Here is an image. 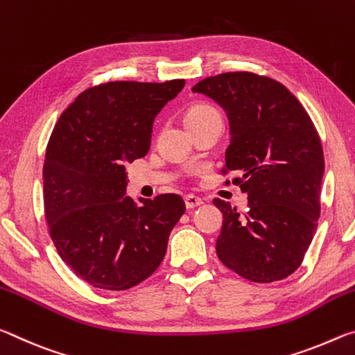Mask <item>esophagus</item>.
<instances>
[{
  "mask_svg": "<svg viewBox=\"0 0 355 355\" xmlns=\"http://www.w3.org/2000/svg\"><path fill=\"white\" fill-rule=\"evenodd\" d=\"M202 203H203V200L200 199V197H196V196H191V194L184 197V205L188 209H194L197 207H200Z\"/></svg>",
  "mask_w": 355,
  "mask_h": 355,
  "instance_id": "esophagus-1",
  "label": "esophagus"
}]
</instances>
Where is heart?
<instances>
[{"instance_id":"b5f03b06","label":"heart","mask_w":355,"mask_h":355,"mask_svg":"<svg viewBox=\"0 0 355 355\" xmlns=\"http://www.w3.org/2000/svg\"><path fill=\"white\" fill-rule=\"evenodd\" d=\"M214 116H219V112L216 111L213 106H209L207 103H194L192 106H189L188 111H186L184 120L188 127H192V125L205 122V120L211 119Z\"/></svg>"}]
</instances>
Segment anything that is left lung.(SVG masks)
Segmentation results:
<instances>
[{"instance_id":"8db88e82","label":"left lung","mask_w":355,"mask_h":355,"mask_svg":"<svg viewBox=\"0 0 355 355\" xmlns=\"http://www.w3.org/2000/svg\"><path fill=\"white\" fill-rule=\"evenodd\" d=\"M192 92L214 100L230 123L225 169L248 194L249 209L214 199L224 220L219 260L241 277L269 284L300 266L320 219L324 153L299 100L279 81L230 71L197 83Z\"/></svg>"}]
</instances>
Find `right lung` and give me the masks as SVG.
<instances>
[{"label": "right lung", "mask_w": 355, "mask_h": 355, "mask_svg": "<svg viewBox=\"0 0 355 355\" xmlns=\"http://www.w3.org/2000/svg\"><path fill=\"white\" fill-rule=\"evenodd\" d=\"M183 87L184 80L100 84L78 95L53 130L45 218L59 255L89 285L128 290L163 261L184 202L161 194L137 207L125 196V166L148 153L155 117Z\"/></svg>", "instance_id": "right-lung-1"}]
</instances>
